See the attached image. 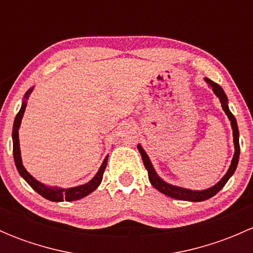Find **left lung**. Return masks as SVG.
Instances as JSON below:
<instances>
[{
	"instance_id": "left-lung-1",
	"label": "left lung",
	"mask_w": 253,
	"mask_h": 253,
	"mask_svg": "<svg viewBox=\"0 0 253 253\" xmlns=\"http://www.w3.org/2000/svg\"><path fill=\"white\" fill-rule=\"evenodd\" d=\"M206 82L208 83V85L213 89L214 94L219 98L221 103V108L223 110L225 111V114L228 115L229 120H230V124H231V128H233V136H234V145H235V153H234V157L233 160H231V164L229 170L226 171V174L224 175V177L219 181L216 185H214L213 187H209L207 190L203 191H192V190H187V188H182V187H177V186H172L170 183L165 182L163 181L162 178L158 176L157 172H155L154 168H153L152 163H150L149 158H148L147 153L144 152V149L141 147V145H137L138 148L139 153L142 155V159L143 163H144V167L148 171V177H149L150 183L157 188L159 192L164 193V195L169 196V197L175 198V200H180V201H190V202H201V201H206L208 198L213 197L214 195L219 192L221 188L225 186V183L228 182L229 178L233 176L234 172H235L236 167H237V163H239V157H240V144H239V128H237V122L236 119L234 117V115L231 114V111L229 110V106H228V98H226L225 93H224L223 88H221L219 84L214 83L213 81L211 79L206 78Z\"/></svg>"
}]
</instances>
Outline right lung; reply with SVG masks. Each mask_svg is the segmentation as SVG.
<instances>
[{
	"label": "right lung",
	"mask_w": 253,
	"mask_h": 253,
	"mask_svg": "<svg viewBox=\"0 0 253 253\" xmlns=\"http://www.w3.org/2000/svg\"><path fill=\"white\" fill-rule=\"evenodd\" d=\"M33 88L29 89V90L25 93L24 101L22 104V108H20L19 112L17 114L16 119H14L13 124V132H12V138H13V158L14 163H16V167L19 175L27 181L30 185V187L34 191H37L39 195H42V197L46 198L48 201H52V202H63V201H67V202H71V201H77L81 200V198L85 197L89 193L93 192L94 190L98 188V186L101 183V180H103L104 171L106 169V165H108V157L104 159L103 164H101L100 169L96 172V175L91 178L89 182L84 183V185L77 186V187H71V188H57V187H47L44 183L39 182L38 180H35L29 172L25 170V168L23 167L22 158H20V148H19V138H18V129H19L20 122H22L23 114L25 111V106H27V99L29 98L30 93H32Z\"/></svg>",
	"instance_id": "right-lung-1"
}]
</instances>
